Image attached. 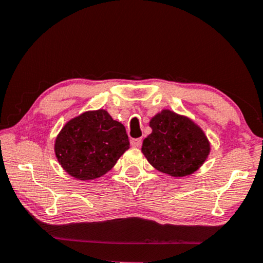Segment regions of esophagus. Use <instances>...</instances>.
I'll return each mask as SVG.
<instances>
[{
  "label": "esophagus",
  "instance_id": "esophagus-1",
  "mask_svg": "<svg viewBox=\"0 0 263 263\" xmlns=\"http://www.w3.org/2000/svg\"><path fill=\"white\" fill-rule=\"evenodd\" d=\"M141 138H136V139H131V145L133 147H140L141 145Z\"/></svg>",
  "mask_w": 263,
  "mask_h": 263
}]
</instances>
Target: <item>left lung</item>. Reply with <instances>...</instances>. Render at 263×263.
I'll list each match as a JSON object with an SVG mask.
<instances>
[{"mask_svg": "<svg viewBox=\"0 0 263 263\" xmlns=\"http://www.w3.org/2000/svg\"><path fill=\"white\" fill-rule=\"evenodd\" d=\"M152 133L143 141L141 152L154 168L171 177L195 172L207 159L210 141L187 117L162 110L149 122Z\"/></svg>", "mask_w": 263, "mask_h": 263, "instance_id": "obj_1", "label": "left lung"}]
</instances>
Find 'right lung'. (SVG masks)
I'll use <instances>...</instances> for the list:
<instances>
[{"mask_svg":"<svg viewBox=\"0 0 263 263\" xmlns=\"http://www.w3.org/2000/svg\"><path fill=\"white\" fill-rule=\"evenodd\" d=\"M130 147L124 125L105 110L87 111L64 125L55 143L58 161L79 180H93L116 165Z\"/></svg>","mask_w":263,"mask_h":263,"instance_id":"1","label":"right lung"}]
</instances>
